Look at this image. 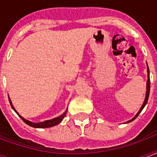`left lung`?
Returning <instances> with one entry per match:
<instances>
[{
  "label": "left lung",
  "instance_id": "1",
  "mask_svg": "<svg viewBox=\"0 0 157 157\" xmlns=\"http://www.w3.org/2000/svg\"><path fill=\"white\" fill-rule=\"evenodd\" d=\"M147 91H146V96H145V99H144V103H143V105H142L141 108L139 109V111L138 112V113H137L135 116H134L133 118H132L130 121H127L126 123H129V122H131L133 121L135 118H136L139 115V113L142 112V110L144 109V107L146 106L147 103V100H148V97H149V93H150V76H149V68H148V66H147Z\"/></svg>",
  "mask_w": 157,
  "mask_h": 157
}]
</instances>
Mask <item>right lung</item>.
<instances>
[{
  "label": "right lung",
  "mask_w": 157,
  "mask_h": 157,
  "mask_svg": "<svg viewBox=\"0 0 157 157\" xmlns=\"http://www.w3.org/2000/svg\"><path fill=\"white\" fill-rule=\"evenodd\" d=\"M9 101H10V103L11 107H12L13 111H14V112H15L18 115V117H20L21 119L23 120V121L25 122L26 124H28L29 126L33 127V128H50V127L57 125V124H59V123H60V122L63 121V119L64 117H65V116H66L67 111V109L66 111H65V112H64L63 114L60 115L59 117H55V118H53V119H51V120H47V121H44L38 122V123H33V122L29 121H28V120L24 119L23 117H21L20 115L18 113V112L16 111L15 108L13 107V104H12V102H11L10 98H9Z\"/></svg>",
  "instance_id": "add662e5"
}]
</instances>
